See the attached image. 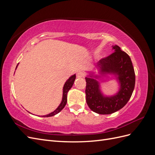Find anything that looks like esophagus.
Returning a JSON list of instances; mask_svg holds the SVG:
<instances>
[{
	"label": "esophagus",
	"mask_w": 155,
	"mask_h": 155,
	"mask_svg": "<svg viewBox=\"0 0 155 155\" xmlns=\"http://www.w3.org/2000/svg\"><path fill=\"white\" fill-rule=\"evenodd\" d=\"M83 76H84V72L83 71H78L76 74V77L78 78H81L83 77Z\"/></svg>",
	"instance_id": "34e87169"
}]
</instances>
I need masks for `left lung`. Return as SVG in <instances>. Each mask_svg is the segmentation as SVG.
Masks as SVG:
<instances>
[{
	"label": "left lung",
	"mask_w": 155,
	"mask_h": 155,
	"mask_svg": "<svg viewBox=\"0 0 155 155\" xmlns=\"http://www.w3.org/2000/svg\"><path fill=\"white\" fill-rule=\"evenodd\" d=\"M112 50L114 52L100 60L97 69L102 75L118 76V92L112 96H104L96 80L97 76L92 74L85 78L87 104L93 112L100 114H110L122 109L132 96L135 85V73L129 55L118 45L112 46Z\"/></svg>",
	"instance_id": "1"
}]
</instances>
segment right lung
I'll list each match as a JSON object with an SVG mask.
<instances>
[{
	"label": "right lung",
	"instance_id": "1",
	"mask_svg": "<svg viewBox=\"0 0 155 155\" xmlns=\"http://www.w3.org/2000/svg\"><path fill=\"white\" fill-rule=\"evenodd\" d=\"M18 65V64H17ZM17 65L16 67V68L17 67ZM75 79H76V75H73L71 77H70L68 80L66 81V83H64V87H63V98H62V101L61 103L59 106L56 109L54 112H51L50 114H48L47 115H45V116H42V117H50V116H53L55 114H57L58 113L63 110V108L65 107L67 104V93L68 91L70 88H72L73 84L74 83Z\"/></svg>",
	"mask_w": 155,
	"mask_h": 155
}]
</instances>
